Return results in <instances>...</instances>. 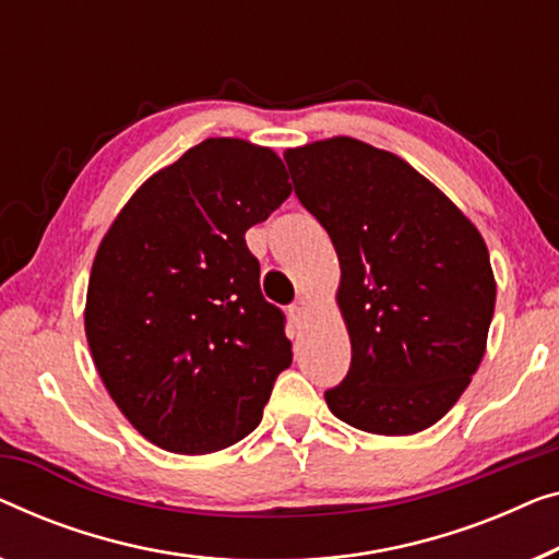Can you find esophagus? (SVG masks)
<instances>
[{"instance_id":"1","label":"esophagus","mask_w":559,"mask_h":559,"mask_svg":"<svg viewBox=\"0 0 559 559\" xmlns=\"http://www.w3.org/2000/svg\"><path fill=\"white\" fill-rule=\"evenodd\" d=\"M307 310H310V302H307V297H297L293 305H289V314H293L295 322H302Z\"/></svg>"}]
</instances>
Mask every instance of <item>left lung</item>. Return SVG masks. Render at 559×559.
<instances>
[{"label":"left lung","instance_id":"1","mask_svg":"<svg viewBox=\"0 0 559 559\" xmlns=\"http://www.w3.org/2000/svg\"><path fill=\"white\" fill-rule=\"evenodd\" d=\"M285 160L340 260L353 358L328 408L368 433L424 431L487 350L497 282L481 234L414 166L362 141H314Z\"/></svg>","mask_w":559,"mask_h":559}]
</instances>
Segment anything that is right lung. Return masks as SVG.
I'll return each instance as SVG.
<instances>
[{
  "label": "right lung",
  "instance_id": "1",
  "mask_svg": "<svg viewBox=\"0 0 559 559\" xmlns=\"http://www.w3.org/2000/svg\"><path fill=\"white\" fill-rule=\"evenodd\" d=\"M289 191L274 151L206 139L153 174L103 237L87 345L110 399L156 447L212 454L260 426L293 345L245 234Z\"/></svg>",
  "mask_w": 559,
  "mask_h": 559
}]
</instances>
